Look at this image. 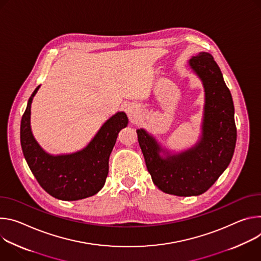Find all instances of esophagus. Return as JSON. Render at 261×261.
I'll use <instances>...</instances> for the list:
<instances>
[{
	"label": "esophagus",
	"mask_w": 261,
	"mask_h": 261,
	"mask_svg": "<svg viewBox=\"0 0 261 261\" xmlns=\"http://www.w3.org/2000/svg\"><path fill=\"white\" fill-rule=\"evenodd\" d=\"M125 112L128 115L129 118H135L138 114V108L135 105H128L125 108Z\"/></svg>",
	"instance_id": "esophagus-1"
}]
</instances>
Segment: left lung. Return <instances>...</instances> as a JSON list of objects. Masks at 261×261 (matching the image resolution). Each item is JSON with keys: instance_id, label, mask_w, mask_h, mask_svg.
I'll use <instances>...</instances> for the list:
<instances>
[{"instance_id": "obj_1", "label": "left lung", "mask_w": 261, "mask_h": 261, "mask_svg": "<svg viewBox=\"0 0 261 261\" xmlns=\"http://www.w3.org/2000/svg\"><path fill=\"white\" fill-rule=\"evenodd\" d=\"M189 66L204 89L198 142L186 150L172 152L147 130L137 129L153 184L164 193L180 197L205 193L230 164L237 143L232 96L213 56L201 51L191 58Z\"/></svg>"}]
</instances>
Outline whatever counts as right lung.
I'll list each match as a JSON object with an SVG mask.
<instances>
[{"label": "right lung", "instance_id": "add662e5", "mask_svg": "<svg viewBox=\"0 0 261 261\" xmlns=\"http://www.w3.org/2000/svg\"><path fill=\"white\" fill-rule=\"evenodd\" d=\"M39 88L29 98L20 122V144L29 168L41 188L57 199L75 201L97 194L105 186L118 134L128 124L126 114H114L83 149L50 154L39 145L31 128V106Z\"/></svg>", "mask_w": 261, "mask_h": 261}]
</instances>
